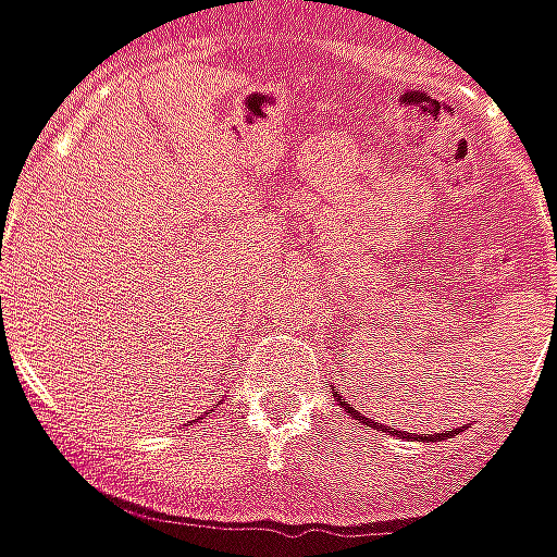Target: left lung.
Masks as SVG:
<instances>
[{
  "label": "left lung",
  "mask_w": 557,
  "mask_h": 557,
  "mask_svg": "<svg viewBox=\"0 0 557 557\" xmlns=\"http://www.w3.org/2000/svg\"><path fill=\"white\" fill-rule=\"evenodd\" d=\"M335 397H338V392H335ZM338 400H341V397H338ZM341 407L347 409V412H350L352 418H359V421H364V424H373V421H368V418H362V412H356V409H352L350 404H347V400H341ZM380 428H383V424H376V430H380ZM383 430H385V428H383ZM388 433H395V428L388 430ZM450 433H454V430H445V433H440V440H442V436H450ZM400 436H407V433H400ZM421 440H433V436H430V433H424Z\"/></svg>",
  "instance_id": "left-lung-1"
}]
</instances>
